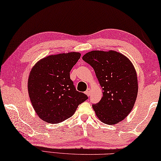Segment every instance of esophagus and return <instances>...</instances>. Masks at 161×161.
<instances>
[{"mask_svg": "<svg viewBox=\"0 0 161 161\" xmlns=\"http://www.w3.org/2000/svg\"><path fill=\"white\" fill-rule=\"evenodd\" d=\"M91 89H89V88H88V90H87V91L85 92V93H86L88 96H90V95H91Z\"/></svg>", "mask_w": 161, "mask_h": 161, "instance_id": "1", "label": "esophagus"}]
</instances>
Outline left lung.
I'll return each mask as SVG.
<instances>
[{"instance_id":"8db88e82","label":"left lung","mask_w":161,"mask_h":161,"mask_svg":"<svg viewBox=\"0 0 161 161\" xmlns=\"http://www.w3.org/2000/svg\"><path fill=\"white\" fill-rule=\"evenodd\" d=\"M93 68L103 89L99 103L93 105L101 122L115 125L128 116L138 95L137 73L127 57L115 51H92L83 56Z\"/></svg>"}]
</instances>
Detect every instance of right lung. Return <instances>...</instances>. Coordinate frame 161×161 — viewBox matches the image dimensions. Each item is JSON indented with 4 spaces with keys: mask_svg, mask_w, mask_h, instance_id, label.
I'll use <instances>...</instances> for the list:
<instances>
[{
    "mask_svg": "<svg viewBox=\"0 0 161 161\" xmlns=\"http://www.w3.org/2000/svg\"><path fill=\"white\" fill-rule=\"evenodd\" d=\"M78 52L51 55L31 69L28 91L38 116L48 123H58L74 114L79 104L88 99L76 91L70 71L80 58Z\"/></svg>",
    "mask_w": 161,
    "mask_h": 161,
    "instance_id": "right-lung-1",
    "label": "right lung"
}]
</instances>
